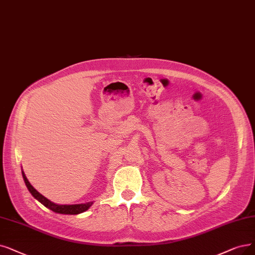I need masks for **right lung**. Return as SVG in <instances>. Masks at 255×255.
<instances>
[{
	"mask_svg": "<svg viewBox=\"0 0 255 255\" xmlns=\"http://www.w3.org/2000/svg\"><path fill=\"white\" fill-rule=\"evenodd\" d=\"M23 174V178L24 181L26 183V186L29 189V191L31 192V195L38 200L43 205H45L46 207H48L49 209H51L54 212L57 213H63V215H78V213L84 212L86 210H88L90 208V206L93 204V202H89V203H85V204H76V205H58V204H54L53 202L49 201L48 199H46L44 196L40 195V193L29 183L28 179L26 178L24 171H22Z\"/></svg>",
	"mask_w": 255,
	"mask_h": 255,
	"instance_id": "1",
	"label": "right lung"
}]
</instances>
